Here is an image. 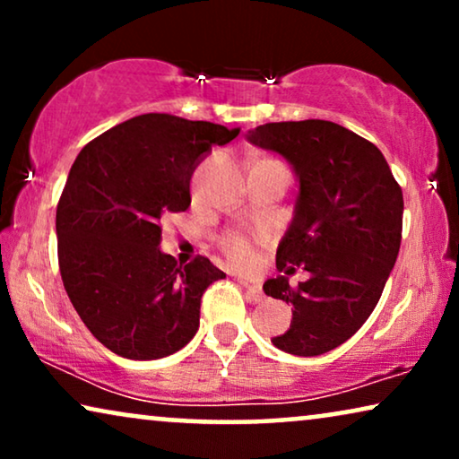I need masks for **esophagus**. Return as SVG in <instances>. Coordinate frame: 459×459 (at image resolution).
<instances>
[{"mask_svg":"<svg viewBox=\"0 0 459 459\" xmlns=\"http://www.w3.org/2000/svg\"><path fill=\"white\" fill-rule=\"evenodd\" d=\"M238 281H240V284L247 288L248 297L253 299L255 303H259V300H263V290H261L259 284H255V281H248L247 278H238Z\"/></svg>","mask_w":459,"mask_h":459,"instance_id":"obj_1","label":"esophagus"}]
</instances>
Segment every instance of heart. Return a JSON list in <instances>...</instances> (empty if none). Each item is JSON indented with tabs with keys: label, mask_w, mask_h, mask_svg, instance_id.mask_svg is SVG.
<instances>
[{
	"label": "heart",
	"mask_w": 459,
	"mask_h": 459,
	"mask_svg": "<svg viewBox=\"0 0 459 459\" xmlns=\"http://www.w3.org/2000/svg\"><path fill=\"white\" fill-rule=\"evenodd\" d=\"M223 250L228 253V256L236 265L240 267H248L250 263L255 261V248L250 244L248 238H244L242 234H228L221 240Z\"/></svg>",
	"instance_id": "heart-1"
}]
</instances>
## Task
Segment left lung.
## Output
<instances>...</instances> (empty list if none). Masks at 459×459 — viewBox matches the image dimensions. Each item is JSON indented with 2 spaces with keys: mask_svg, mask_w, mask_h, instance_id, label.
I'll return each mask as SVG.
<instances>
[{
  "mask_svg": "<svg viewBox=\"0 0 459 459\" xmlns=\"http://www.w3.org/2000/svg\"><path fill=\"white\" fill-rule=\"evenodd\" d=\"M247 140L288 160L299 181L292 221L278 244L284 275L263 284L292 305L290 328L272 338L280 351L316 357L349 341L372 316L397 261L403 194L372 142L332 121L265 123ZM299 266L310 278L287 281Z\"/></svg>",
  "mask_w": 459,
  "mask_h": 459,
  "instance_id": "obj_1",
  "label": "left lung"
}]
</instances>
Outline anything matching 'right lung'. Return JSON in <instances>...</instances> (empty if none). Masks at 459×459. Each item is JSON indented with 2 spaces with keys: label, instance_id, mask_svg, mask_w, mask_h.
<instances>
[{
  "label": "right lung",
  "instance_id": "add662e5",
  "mask_svg": "<svg viewBox=\"0 0 459 459\" xmlns=\"http://www.w3.org/2000/svg\"><path fill=\"white\" fill-rule=\"evenodd\" d=\"M240 134L209 121L140 115L81 150L56 209L65 290L87 330L127 359L178 353L200 325V299L225 273L160 250V219L190 206L194 169Z\"/></svg>",
  "mask_w": 459,
  "mask_h": 459
}]
</instances>
